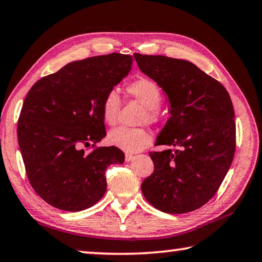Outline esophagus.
I'll use <instances>...</instances> for the list:
<instances>
[{"label":"esophagus","mask_w":262,"mask_h":262,"mask_svg":"<svg viewBox=\"0 0 262 262\" xmlns=\"http://www.w3.org/2000/svg\"><path fill=\"white\" fill-rule=\"evenodd\" d=\"M134 158H135L134 155H132V154H126V157H125L126 162H130V161H133V159H134Z\"/></svg>","instance_id":"1"}]
</instances>
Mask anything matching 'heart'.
I'll use <instances>...</instances> for the list:
<instances>
[{"instance_id": "heart-1", "label": "heart", "mask_w": 262, "mask_h": 262, "mask_svg": "<svg viewBox=\"0 0 262 262\" xmlns=\"http://www.w3.org/2000/svg\"><path fill=\"white\" fill-rule=\"evenodd\" d=\"M126 92L132 98L139 101L145 107L142 121L156 123L161 119L159 106L163 97L161 89L149 78H139L126 86ZM121 108V99L114 90L106 92L101 101V115L106 125L114 126L118 122L119 112ZM107 141L111 145L128 154L139 152L151 143V135L144 128L119 127L110 132Z\"/></svg>"}]
</instances>
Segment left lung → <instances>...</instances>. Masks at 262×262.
<instances>
[{
    "label": "left lung",
    "instance_id": "left-lung-1",
    "mask_svg": "<svg viewBox=\"0 0 262 262\" xmlns=\"http://www.w3.org/2000/svg\"><path fill=\"white\" fill-rule=\"evenodd\" d=\"M140 70L161 86L170 101L157 145L179 149L150 152L155 170L142 193L158 210L185 214L214 196L236 150L232 101L222 84L192 62L135 53Z\"/></svg>",
    "mask_w": 262,
    "mask_h": 262
}]
</instances>
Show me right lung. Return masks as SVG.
<instances>
[{
  "label": "right lung",
  "instance_id": "obj_1",
  "mask_svg": "<svg viewBox=\"0 0 262 262\" xmlns=\"http://www.w3.org/2000/svg\"><path fill=\"white\" fill-rule=\"evenodd\" d=\"M132 63L119 53L88 57L30 89L17 135L30 184L48 205L66 211L92 207L106 192V168L125 162L120 149L95 145L106 136L101 101ZM90 145L94 150L86 153Z\"/></svg>",
  "mask_w": 262,
  "mask_h": 262
}]
</instances>
